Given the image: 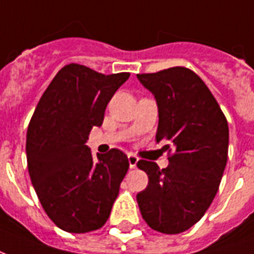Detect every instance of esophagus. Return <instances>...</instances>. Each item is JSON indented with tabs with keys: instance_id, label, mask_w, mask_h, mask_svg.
I'll list each match as a JSON object with an SVG mask.
<instances>
[{
	"instance_id": "esophagus-1",
	"label": "esophagus",
	"mask_w": 254,
	"mask_h": 254,
	"mask_svg": "<svg viewBox=\"0 0 254 254\" xmlns=\"http://www.w3.org/2000/svg\"><path fill=\"white\" fill-rule=\"evenodd\" d=\"M127 160H129V167H130V169H136V166H137L138 162L137 156H134V155H127Z\"/></svg>"
}]
</instances>
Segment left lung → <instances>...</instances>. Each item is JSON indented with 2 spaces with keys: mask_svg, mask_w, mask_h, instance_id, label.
<instances>
[{
  "mask_svg": "<svg viewBox=\"0 0 254 254\" xmlns=\"http://www.w3.org/2000/svg\"><path fill=\"white\" fill-rule=\"evenodd\" d=\"M137 78L154 94L159 124L156 141H166L169 166L138 160L148 185L137 193L141 216L163 234H180L207 212L220 185L229 152V125L205 83L174 66Z\"/></svg>",
  "mask_w": 254,
  "mask_h": 254,
  "instance_id": "8db88e82",
  "label": "left lung"
}]
</instances>
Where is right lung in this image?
I'll return each instance as SVG.
<instances>
[{
  "instance_id": "1",
  "label": "right lung",
  "mask_w": 254,
  "mask_h": 254,
  "mask_svg": "<svg viewBox=\"0 0 254 254\" xmlns=\"http://www.w3.org/2000/svg\"><path fill=\"white\" fill-rule=\"evenodd\" d=\"M129 76L65 65L31 118L25 144L28 173L45 212L64 231H94L110 216L129 160L116 148L95 158L85 143Z\"/></svg>"
}]
</instances>
